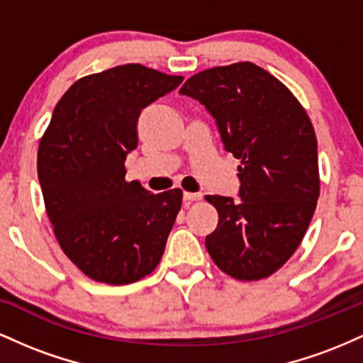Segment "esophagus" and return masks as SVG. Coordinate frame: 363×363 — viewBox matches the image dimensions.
Masks as SVG:
<instances>
[{"instance_id":"1","label":"esophagus","mask_w":363,"mask_h":363,"mask_svg":"<svg viewBox=\"0 0 363 363\" xmlns=\"http://www.w3.org/2000/svg\"><path fill=\"white\" fill-rule=\"evenodd\" d=\"M201 193H184V203H193V201H198V199H201Z\"/></svg>"}]
</instances>
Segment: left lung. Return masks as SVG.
Segmentation results:
<instances>
[{"label": "left lung", "mask_w": 363, "mask_h": 363, "mask_svg": "<svg viewBox=\"0 0 363 363\" xmlns=\"http://www.w3.org/2000/svg\"><path fill=\"white\" fill-rule=\"evenodd\" d=\"M179 94L205 106L225 150L240 158V201L206 196L218 211L208 252L237 280L269 277L298 247L318 205V140L309 116L252 62L205 69Z\"/></svg>", "instance_id": "8db88e82"}]
</instances>
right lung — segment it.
<instances>
[{
  "mask_svg": "<svg viewBox=\"0 0 363 363\" xmlns=\"http://www.w3.org/2000/svg\"><path fill=\"white\" fill-rule=\"evenodd\" d=\"M184 78L141 65L90 74L69 86L37 153L45 210L57 242L86 277L111 285L157 268L181 210L182 191L152 194L126 182L141 111Z\"/></svg>",
  "mask_w": 363,
  "mask_h": 363,
  "instance_id": "obj_1",
  "label": "right lung"
}]
</instances>
